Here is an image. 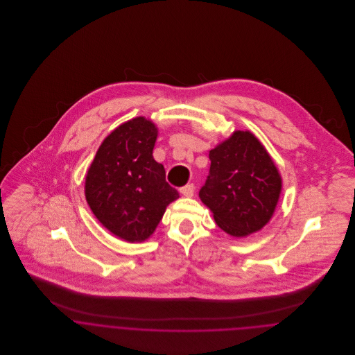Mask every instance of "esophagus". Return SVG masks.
<instances>
[{"label": "esophagus", "instance_id": "esophagus-1", "mask_svg": "<svg viewBox=\"0 0 355 355\" xmlns=\"http://www.w3.org/2000/svg\"><path fill=\"white\" fill-rule=\"evenodd\" d=\"M180 193L184 196V197H193L194 196V193H196V186L191 183V184H186V186H183L182 189H180Z\"/></svg>", "mask_w": 355, "mask_h": 355}]
</instances>
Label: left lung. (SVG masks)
Wrapping results in <instances>:
<instances>
[{"label":"left lung","instance_id":"obj_1","mask_svg":"<svg viewBox=\"0 0 355 355\" xmlns=\"http://www.w3.org/2000/svg\"><path fill=\"white\" fill-rule=\"evenodd\" d=\"M210 169L200 198L217 225L241 238L261 230L272 217L282 191L280 175L261 142L235 131L209 153Z\"/></svg>","mask_w":355,"mask_h":355}]
</instances>
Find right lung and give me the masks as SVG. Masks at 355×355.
Returning <instances> with one entry per match:
<instances>
[{
	"instance_id": "add662e5",
	"label": "right lung",
	"mask_w": 355,
	"mask_h": 355,
	"mask_svg": "<svg viewBox=\"0 0 355 355\" xmlns=\"http://www.w3.org/2000/svg\"><path fill=\"white\" fill-rule=\"evenodd\" d=\"M157 128L145 117L117 127L102 142L86 176V200L102 225L127 242L148 239L176 189L153 158Z\"/></svg>"
}]
</instances>
